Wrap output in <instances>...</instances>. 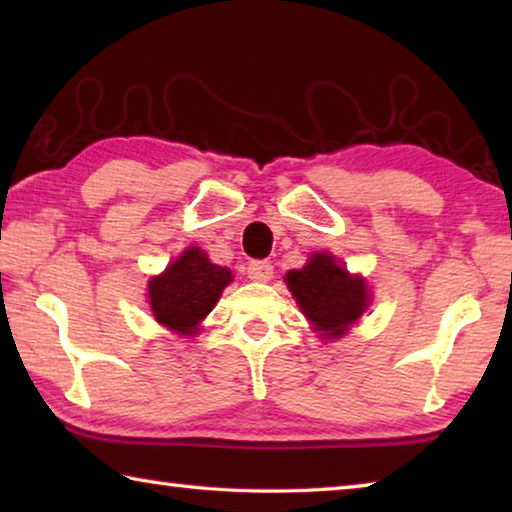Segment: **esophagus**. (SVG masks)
<instances>
[{"label": "esophagus", "instance_id": "obj_1", "mask_svg": "<svg viewBox=\"0 0 512 512\" xmlns=\"http://www.w3.org/2000/svg\"><path fill=\"white\" fill-rule=\"evenodd\" d=\"M248 277L255 282H268L273 277V266L268 262H250L248 264Z\"/></svg>", "mask_w": 512, "mask_h": 512}]
</instances>
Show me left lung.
<instances>
[{"mask_svg": "<svg viewBox=\"0 0 512 512\" xmlns=\"http://www.w3.org/2000/svg\"><path fill=\"white\" fill-rule=\"evenodd\" d=\"M284 282L325 341L343 336L370 305L366 280L350 275L329 253H314L305 266L284 275Z\"/></svg>", "mask_w": 512, "mask_h": 512, "instance_id": "left-lung-1", "label": "left lung"}]
</instances>
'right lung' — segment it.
<instances>
[{
    "mask_svg": "<svg viewBox=\"0 0 512 512\" xmlns=\"http://www.w3.org/2000/svg\"><path fill=\"white\" fill-rule=\"evenodd\" d=\"M230 282V268L212 264L201 248L189 246L164 273L149 280L153 318L171 332L194 336Z\"/></svg>",
    "mask_w": 512,
    "mask_h": 512,
    "instance_id": "1",
    "label": "right lung"
}]
</instances>
